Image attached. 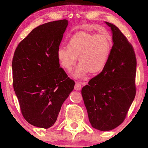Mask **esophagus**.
Returning a JSON list of instances; mask_svg holds the SVG:
<instances>
[{"label": "esophagus", "instance_id": "34e87169", "mask_svg": "<svg viewBox=\"0 0 148 148\" xmlns=\"http://www.w3.org/2000/svg\"><path fill=\"white\" fill-rule=\"evenodd\" d=\"M81 89H82V86L79 83H76L75 84L74 89L76 90V91H79V90H81Z\"/></svg>", "mask_w": 148, "mask_h": 148}]
</instances>
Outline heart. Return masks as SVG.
Wrapping results in <instances>:
<instances>
[{
  "label": "heart",
  "instance_id": "heart-1",
  "mask_svg": "<svg viewBox=\"0 0 148 148\" xmlns=\"http://www.w3.org/2000/svg\"><path fill=\"white\" fill-rule=\"evenodd\" d=\"M111 51V39L106 35L79 32L69 40L67 47H59L57 57L60 65L68 72L74 68L78 57L79 64L74 76L84 77L89 72L92 74L101 72L106 66Z\"/></svg>",
  "mask_w": 148,
  "mask_h": 148
}]
</instances>
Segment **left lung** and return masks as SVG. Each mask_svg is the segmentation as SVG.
<instances>
[{"mask_svg":"<svg viewBox=\"0 0 148 148\" xmlns=\"http://www.w3.org/2000/svg\"><path fill=\"white\" fill-rule=\"evenodd\" d=\"M105 23L112 34L111 53L105 68L82 90L90 123L101 131L122 123L136 95L134 49L116 25Z\"/></svg>","mask_w":148,"mask_h":148,"instance_id":"8db88e82","label":"left lung"}]
</instances>
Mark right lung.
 <instances>
[{
    "instance_id": "add662e5",
    "label": "right lung",
    "mask_w": 148,
    "mask_h": 148,
    "mask_svg": "<svg viewBox=\"0 0 148 148\" xmlns=\"http://www.w3.org/2000/svg\"><path fill=\"white\" fill-rule=\"evenodd\" d=\"M68 24L62 19L41 25L20 42L14 53L15 93L24 118L39 128L53 126L74 87L57 57Z\"/></svg>"
}]
</instances>
